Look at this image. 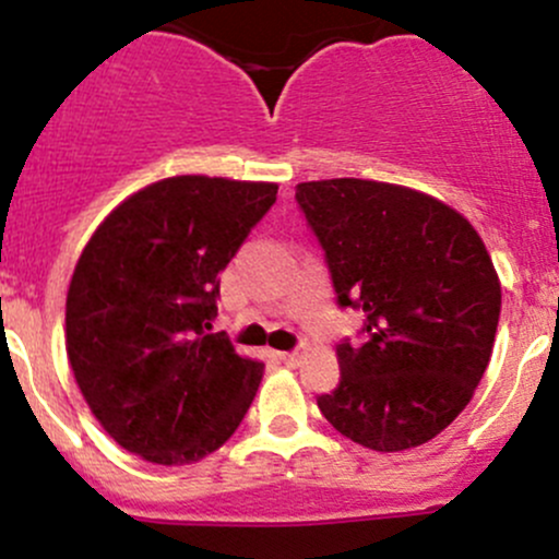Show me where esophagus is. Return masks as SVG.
Listing matches in <instances>:
<instances>
[{
	"label": "esophagus",
	"mask_w": 559,
	"mask_h": 559,
	"mask_svg": "<svg viewBox=\"0 0 559 559\" xmlns=\"http://www.w3.org/2000/svg\"><path fill=\"white\" fill-rule=\"evenodd\" d=\"M278 358H281V361H284V364H297L299 350H281Z\"/></svg>",
	"instance_id": "1"
}]
</instances>
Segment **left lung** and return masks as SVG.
<instances>
[{
    "label": "left lung",
    "instance_id": "8db88e82",
    "mask_svg": "<svg viewBox=\"0 0 559 559\" xmlns=\"http://www.w3.org/2000/svg\"><path fill=\"white\" fill-rule=\"evenodd\" d=\"M340 308L364 310L367 340L337 345L340 385L321 415L378 452L426 444L472 402L496 343L501 284L457 211L367 179L297 185Z\"/></svg>",
    "mask_w": 559,
    "mask_h": 559
}]
</instances>
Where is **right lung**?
<instances>
[{
    "mask_svg": "<svg viewBox=\"0 0 559 559\" xmlns=\"http://www.w3.org/2000/svg\"><path fill=\"white\" fill-rule=\"evenodd\" d=\"M278 185L171 176L122 201L82 249L67 295V354L87 407L120 448L160 466L219 450L262 364L209 334L219 273Z\"/></svg>",
    "mask_w": 559,
    "mask_h": 559,
    "instance_id": "obj_1",
    "label": "right lung"
}]
</instances>
